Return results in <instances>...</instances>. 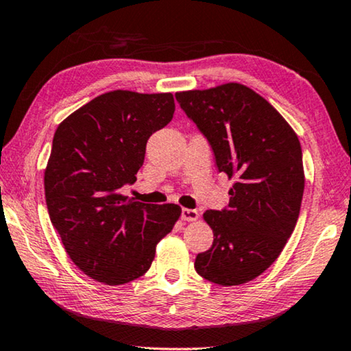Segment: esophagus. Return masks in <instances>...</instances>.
<instances>
[{
  "mask_svg": "<svg viewBox=\"0 0 351 351\" xmlns=\"http://www.w3.org/2000/svg\"><path fill=\"white\" fill-rule=\"evenodd\" d=\"M197 217H199V213L195 209H184L182 210V220L185 221H196Z\"/></svg>",
  "mask_w": 351,
  "mask_h": 351,
  "instance_id": "1",
  "label": "esophagus"
}]
</instances>
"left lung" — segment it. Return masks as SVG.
<instances>
[{
	"label": "left lung",
	"instance_id": "obj_1",
	"mask_svg": "<svg viewBox=\"0 0 351 351\" xmlns=\"http://www.w3.org/2000/svg\"><path fill=\"white\" fill-rule=\"evenodd\" d=\"M176 99L209 141L218 172L234 179L226 209L204 212L213 243L195 269L217 285H242L277 260L296 226L301 144L277 109L242 84L179 91Z\"/></svg>",
	"mask_w": 351,
	"mask_h": 351
}]
</instances>
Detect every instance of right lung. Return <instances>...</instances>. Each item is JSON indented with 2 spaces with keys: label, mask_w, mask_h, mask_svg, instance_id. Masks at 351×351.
<instances>
[{
  "label": "right lung",
  "mask_w": 351,
  "mask_h": 351,
  "mask_svg": "<svg viewBox=\"0 0 351 351\" xmlns=\"http://www.w3.org/2000/svg\"><path fill=\"white\" fill-rule=\"evenodd\" d=\"M174 110L172 93L114 90L71 114L53 134L44 171L50 221L75 266L106 285L144 276L182 213L177 204H144L120 193L136 182L147 141Z\"/></svg>",
  "instance_id": "add662e5"
}]
</instances>
